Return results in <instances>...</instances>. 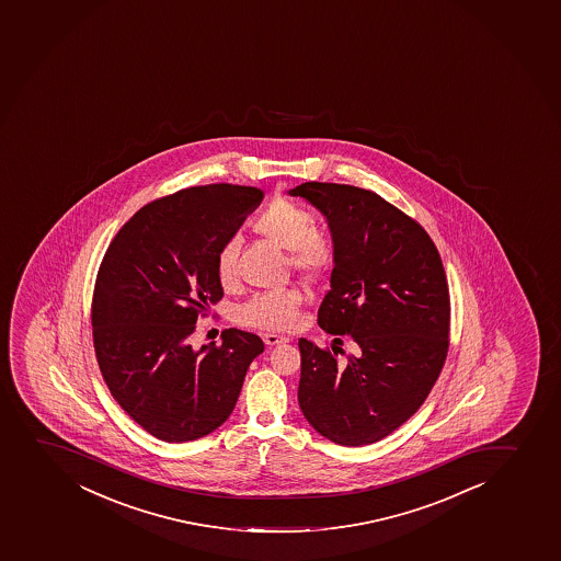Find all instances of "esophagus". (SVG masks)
<instances>
[{
	"label": "esophagus",
	"mask_w": 561,
	"mask_h": 561,
	"mask_svg": "<svg viewBox=\"0 0 561 561\" xmlns=\"http://www.w3.org/2000/svg\"><path fill=\"white\" fill-rule=\"evenodd\" d=\"M263 341H265L266 346H277V344H285V342H289V339L284 335H274V333H265L263 335Z\"/></svg>",
	"instance_id": "34e87169"
}]
</instances>
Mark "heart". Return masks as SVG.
Instances as JSON below:
<instances>
[{
  "label": "heart",
  "mask_w": 561,
  "mask_h": 561,
  "mask_svg": "<svg viewBox=\"0 0 561 561\" xmlns=\"http://www.w3.org/2000/svg\"><path fill=\"white\" fill-rule=\"evenodd\" d=\"M254 230L287 250L290 268L307 279L324 276L335 265V237L328 230L317 228L312 215L298 204L277 198L255 217ZM215 274L222 287L236 284V239H228L217 250ZM300 306L301 295L296 289L257 293L237 307L236 320L239 324L257 330H293L298 322Z\"/></svg>",
  "instance_id": "b5f03b06"
}]
</instances>
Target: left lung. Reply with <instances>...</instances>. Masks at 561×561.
I'll return each instance as SVG.
<instances>
[{
	"mask_svg": "<svg viewBox=\"0 0 561 561\" xmlns=\"http://www.w3.org/2000/svg\"><path fill=\"white\" fill-rule=\"evenodd\" d=\"M287 193L312 204L335 237L318 325L358 347L341 364L300 339L298 403L324 438L374 444L416 414L444 368L450 304L442 257L416 220L374 191L306 182Z\"/></svg>",
	"mask_w": 561,
	"mask_h": 561,
	"instance_id": "left-lung-1",
	"label": "left lung"
}]
</instances>
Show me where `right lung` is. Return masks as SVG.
<instances>
[{
  "label": "right lung",
  "instance_id": "right-lung-1",
  "mask_svg": "<svg viewBox=\"0 0 561 561\" xmlns=\"http://www.w3.org/2000/svg\"><path fill=\"white\" fill-rule=\"evenodd\" d=\"M263 191L209 184L176 191L123 225L99 266L92 301L99 370L123 411L154 438L182 444L228 420L260 336L222 331L193 350L198 317L222 298L220 244L236 236Z\"/></svg>",
  "mask_w": 561,
  "mask_h": 561
}]
</instances>
